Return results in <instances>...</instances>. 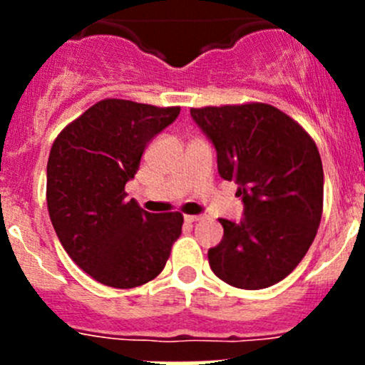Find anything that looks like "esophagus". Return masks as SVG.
Segmentation results:
<instances>
[{
	"label": "esophagus",
	"mask_w": 365,
	"mask_h": 365,
	"mask_svg": "<svg viewBox=\"0 0 365 365\" xmlns=\"http://www.w3.org/2000/svg\"><path fill=\"white\" fill-rule=\"evenodd\" d=\"M185 220L187 222H200V220H203V215H185Z\"/></svg>",
	"instance_id": "1"
}]
</instances>
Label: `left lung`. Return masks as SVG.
<instances>
[{"label": "left lung", "instance_id": "left-lung-1", "mask_svg": "<svg viewBox=\"0 0 365 365\" xmlns=\"http://www.w3.org/2000/svg\"><path fill=\"white\" fill-rule=\"evenodd\" d=\"M217 152L220 178L238 183V222L208 251L227 284L261 289L282 281L311 247L323 212V165L311 135L268 104L190 109Z\"/></svg>", "mask_w": 365, "mask_h": 365}]
</instances>
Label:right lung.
<instances>
[{
	"mask_svg": "<svg viewBox=\"0 0 365 365\" xmlns=\"http://www.w3.org/2000/svg\"><path fill=\"white\" fill-rule=\"evenodd\" d=\"M178 114L180 108L106 98L53 143L51 222L73 263L102 284L127 289L155 279L182 233V213L145 212L125 192L148 143Z\"/></svg>",
	"mask_w": 365,
	"mask_h": 365,
	"instance_id": "obj_1",
	"label": "right lung"
}]
</instances>
